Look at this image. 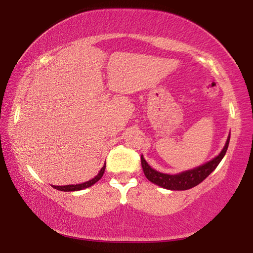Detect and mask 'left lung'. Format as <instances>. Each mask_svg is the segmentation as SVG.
Segmentation results:
<instances>
[{
	"mask_svg": "<svg viewBox=\"0 0 253 253\" xmlns=\"http://www.w3.org/2000/svg\"><path fill=\"white\" fill-rule=\"evenodd\" d=\"M230 142V135L226 139V143L224 145L223 149H222L221 153L216 157H214L205 164L199 166V168L188 169L185 172H182L179 174L175 175H169V174H164L161 172H157L151 166L147 164V162L145 161V158L140 157V161H142V168L144 170L145 176L147 177L148 181L152 183L156 184V185L168 188V190H173V191H185L188 188H192L196 185H199L201 182H203L205 178H207L210 174H211L214 169H216V166L220 164L222 158L224 157L226 149H228Z\"/></svg>",
	"mask_w": 253,
	"mask_h": 253,
	"instance_id": "1",
	"label": "left lung"
}]
</instances>
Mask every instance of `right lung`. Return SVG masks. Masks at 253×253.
<instances>
[{
    "label": "right lung",
    "instance_id": "obj_1",
    "mask_svg": "<svg viewBox=\"0 0 253 253\" xmlns=\"http://www.w3.org/2000/svg\"><path fill=\"white\" fill-rule=\"evenodd\" d=\"M105 169H106V164L102 166L101 169L99 170V173H98L95 177L89 179V181L84 182V183H81V184H74V185H63V186H55L52 185V187H54L55 190H59V191H63V192H74V191H80V190H84V188H87V187H90L93 184L97 183L99 179L102 177V175L105 173Z\"/></svg>",
    "mask_w": 253,
    "mask_h": 253
}]
</instances>
